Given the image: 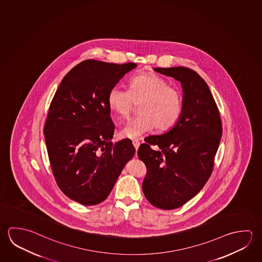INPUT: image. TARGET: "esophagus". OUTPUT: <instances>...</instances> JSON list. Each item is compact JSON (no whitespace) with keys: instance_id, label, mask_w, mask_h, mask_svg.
I'll return each instance as SVG.
<instances>
[{"instance_id":"34e87169","label":"esophagus","mask_w":262,"mask_h":262,"mask_svg":"<svg viewBox=\"0 0 262 262\" xmlns=\"http://www.w3.org/2000/svg\"><path fill=\"white\" fill-rule=\"evenodd\" d=\"M133 144L134 148H135V150L137 151L138 148H139L140 144H141V142H139L138 140H134V141H133Z\"/></svg>"}]
</instances>
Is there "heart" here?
I'll use <instances>...</instances> for the list:
<instances>
[{
  "mask_svg": "<svg viewBox=\"0 0 262 262\" xmlns=\"http://www.w3.org/2000/svg\"><path fill=\"white\" fill-rule=\"evenodd\" d=\"M107 104L117 115L127 119L139 104V115L120 130V137L138 139L154 127L165 132L174 127L183 111L179 88L170 85L155 73H142L129 80V89L115 85L107 95Z\"/></svg>",
  "mask_w": 262,
  "mask_h": 262,
  "instance_id": "obj_1",
  "label": "heart"
}]
</instances>
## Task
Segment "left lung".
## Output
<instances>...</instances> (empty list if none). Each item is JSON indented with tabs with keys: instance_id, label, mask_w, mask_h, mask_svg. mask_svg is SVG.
<instances>
[{
	"instance_id": "1",
	"label": "left lung",
	"mask_w": 262,
	"mask_h": 262,
	"mask_svg": "<svg viewBox=\"0 0 262 262\" xmlns=\"http://www.w3.org/2000/svg\"><path fill=\"white\" fill-rule=\"evenodd\" d=\"M154 70L181 83L183 111L169 132L145 138L139 147L138 156L147 168L142 191L151 205L174 210L197 195L211 177L223 127L210 88L195 71ZM151 145L161 150H152Z\"/></svg>"
}]
</instances>
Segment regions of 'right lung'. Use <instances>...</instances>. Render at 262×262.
Returning a JSON list of instances; mask_svg holds the SVG:
<instances>
[{
  "instance_id": "obj_1",
  "label": "right lung",
  "mask_w": 262,
  "mask_h": 262,
  "mask_svg": "<svg viewBox=\"0 0 262 262\" xmlns=\"http://www.w3.org/2000/svg\"><path fill=\"white\" fill-rule=\"evenodd\" d=\"M136 63L83 60L66 74L51 103L44 135L52 173L67 197L83 205L104 202L135 149L111 142L115 125L107 95Z\"/></svg>"
}]
</instances>
